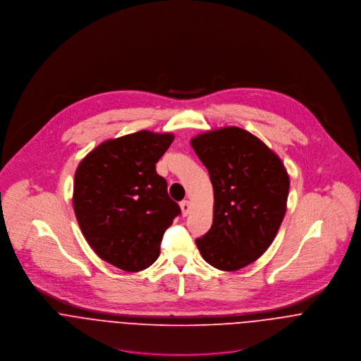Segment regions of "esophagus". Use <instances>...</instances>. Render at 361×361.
<instances>
[{"label":"esophagus","instance_id":"obj_1","mask_svg":"<svg viewBox=\"0 0 361 361\" xmlns=\"http://www.w3.org/2000/svg\"><path fill=\"white\" fill-rule=\"evenodd\" d=\"M180 209H182V215H183V216H188V215L190 214V209H192L190 202H189V200H183V202L180 203Z\"/></svg>","mask_w":361,"mask_h":361}]
</instances>
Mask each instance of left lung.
<instances>
[{
  "label": "left lung",
  "instance_id": "left-lung-1",
  "mask_svg": "<svg viewBox=\"0 0 361 361\" xmlns=\"http://www.w3.org/2000/svg\"><path fill=\"white\" fill-rule=\"evenodd\" d=\"M214 189V218L196 239L200 255L221 271H238L261 257L286 212L289 175L264 142L238 126L208 130L190 140Z\"/></svg>",
  "mask_w": 361,
  "mask_h": 361
}]
</instances>
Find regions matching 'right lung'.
I'll return each instance as SVG.
<instances>
[{
	"label": "right lung",
	"mask_w": 361,
	"mask_h": 361,
	"mask_svg": "<svg viewBox=\"0 0 361 361\" xmlns=\"http://www.w3.org/2000/svg\"><path fill=\"white\" fill-rule=\"evenodd\" d=\"M173 139L150 130L109 139L76 168L72 204L80 231L96 255L119 269L150 267L165 229L180 214L155 171Z\"/></svg>",
	"instance_id": "1"
}]
</instances>
